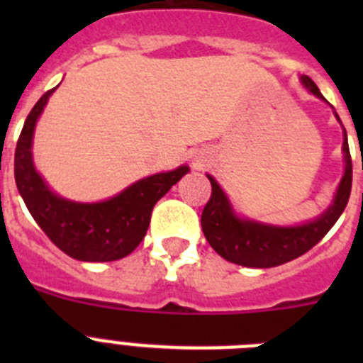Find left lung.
<instances>
[{
	"instance_id": "left-lung-1",
	"label": "left lung",
	"mask_w": 363,
	"mask_h": 363,
	"mask_svg": "<svg viewBox=\"0 0 363 363\" xmlns=\"http://www.w3.org/2000/svg\"><path fill=\"white\" fill-rule=\"evenodd\" d=\"M301 83L318 96L325 99L309 76H301ZM345 152V174L336 191L335 203L314 221L298 227H272L256 223V221L240 220L233 214L227 196L214 182L213 176H207L211 182V198L201 213V230L214 251L243 267H277L287 264L298 256L311 251L320 240L335 225L340 214L344 213L351 196L352 185V162L347 145V134L344 140Z\"/></svg>"
}]
</instances>
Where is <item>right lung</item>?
Instances as JSON below:
<instances>
[{"instance_id":"obj_1","label":"right lung","mask_w":363,"mask_h":363,"mask_svg":"<svg viewBox=\"0 0 363 363\" xmlns=\"http://www.w3.org/2000/svg\"><path fill=\"white\" fill-rule=\"evenodd\" d=\"M54 89L45 92L28 112L14 154L18 191L50 242L79 262H112L125 258L140 245L150 223L156 201L187 174L189 167L143 178L118 196L101 203H76L49 191L32 165L34 125Z\"/></svg>"}]
</instances>
